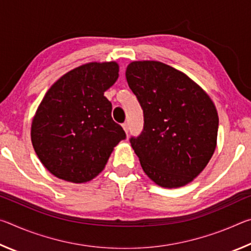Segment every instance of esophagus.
I'll return each mask as SVG.
<instances>
[{
  "mask_svg": "<svg viewBox=\"0 0 251 251\" xmlns=\"http://www.w3.org/2000/svg\"><path fill=\"white\" fill-rule=\"evenodd\" d=\"M123 128H124V130H125V133H126V134H128V130H129V125H128V123H124V124H123Z\"/></svg>",
  "mask_w": 251,
  "mask_h": 251,
  "instance_id": "1",
  "label": "esophagus"
}]
</instances>
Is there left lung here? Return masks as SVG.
<instances>
[{
    "mask_svg": "<svg viewBox=\"0 0 251 251\" xmlns=\"http://www.w3.org/2000/svg\"><path fill=\"white\" fill-rule=\"evenodd\" d=\"M125 75L144 112L142 134L130 138L143 171L164 188L192 182L217 145L214 101L185 73L158 61L131 62Z\"/></svg>",
    "mask_w": 251,
    "mask_h": 251,
    "instance_id": "1",
    "label": "left lung"
}]
</instances>
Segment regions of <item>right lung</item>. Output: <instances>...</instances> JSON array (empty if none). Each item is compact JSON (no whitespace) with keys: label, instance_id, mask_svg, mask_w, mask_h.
<instances>
[{"label":"right lung","instance_id":"obj_1","mask_svg":"<svg viewBox=\"0 0 251 251\" xmlns=\"http://www.w3.org/2000/svg\"><path fill=\"white\" fill-rule=\"evenodd\" d=\"M116 62H91L67 72L46 92L33 117L37 157L59 179L83 184L105 168L126 135L104 96L118 78Z\"/></svg>","mask_w":251,"mask_h":251}]
</instances>
